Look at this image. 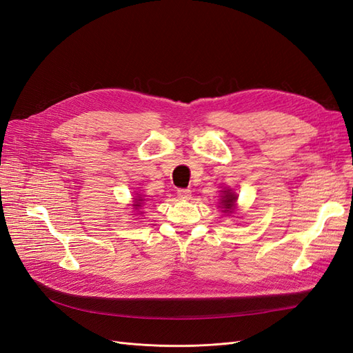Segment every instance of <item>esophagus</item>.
I'll return each instance as SVG.
<instances>
[{
	"instance_id": "34e87169",
	"label": "esophagus",
	"mask_w": 353,
	"mask_h": 353,
	"mask_svg": "<svg viewBox=\"0 0 353 353\" xmlns=\"http://www.w3.org/2000/svg\"><path fill=\"white\" fill-rule=\"evenodd\" d=\"M176 194H178V197L181 200H184V201L191 199V191L188 188H179V190H176Z\"/></svg>"
}]
</instances>
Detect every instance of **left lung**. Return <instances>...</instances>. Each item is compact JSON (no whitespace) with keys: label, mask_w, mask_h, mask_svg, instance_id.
Wrapping results in <instances>:
<instances>
[{"label":"left lung","mask_w":353,"mask_h":353,"mask_svg":"<svg viewBox=\"0 0 353 353\" xmlns=\"http://www.w3.org/2000/svg\"><path fill=\"white\" fill-rule=\"evenodd\" d=\"M236 201H237V196L232 193V190L222 191L221 208L223 209V212L228 213V215L234 212V209H236Z\"/></svg>","instance_id":"1"}]
</instances>
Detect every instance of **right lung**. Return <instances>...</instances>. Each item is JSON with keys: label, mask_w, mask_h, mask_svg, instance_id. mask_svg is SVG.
<instances>
[{"label": "right lung", "mask_w": 353, "mask_h": 353, "mask_svg": "<svg viewBox=\"0 0 353 353\" xmlns=\"http://www.w3.org/2000/svg\"><path fill=\"white\" fill-rule=\"evenodd\" d=\"M143 200H144V199H143L141 196H138V197H137V199L134 200V205H132V206H134L135 209H138V208H141V205H143Z\"/></svg>", "instance_id": "right-lung-1"}]
</instances>
